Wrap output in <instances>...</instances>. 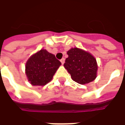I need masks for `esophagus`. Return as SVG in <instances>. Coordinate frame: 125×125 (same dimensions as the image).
Here are the masks:
<instances>
[{
	"label": "esophagus",
	"mask_w": 125,
	"mask_h": 125,
	"mask_svg": "<svg viewBox=\"0 0 125 125\" xmlns=\"http://www.w3.org/2000/svg\"><path fill=\"white\" fill-rule=\"evenodd\" d=\"M60 62H61V63H62V64H63V63H65V59H64V58H62V60H60Z\"/></svg>",
	"instance_id": "34e87169"
}]
</instances>
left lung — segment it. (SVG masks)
<instances>
[{
    "label": "left lung",
    "instance_id": "8db88e82",
    "mask_svg": "<svg viewBox=\"0 0 125 125\" xmlns=\"http://www.w3.org/2000/svg\"><path fill=\"white\" fill-rule=\"evenodd\" d=\"M64 68L68 70L73 81L85 84L94 81L96 78L98 65L96 59L90 53L77 47L67 52Z\"/></svg>",
    "mask_w": 125,
    "mask_h": 125
}]
</instances>
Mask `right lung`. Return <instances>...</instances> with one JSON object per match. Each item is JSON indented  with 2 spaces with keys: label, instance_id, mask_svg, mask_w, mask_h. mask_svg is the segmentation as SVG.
I'll use <instances>...</instances> for the list:
<instances>
[{
  "label": "right lung",
  "instance_id": "right-lung-1",
  "mask_svg": "<svg viewBox=\"0 0 125 125\" xmlns=\"http://www.w3.org/2000/svg\"><path fill=\"white\" fill-rule=\"evenodd\" d=\"M61 64L54 55L41 49L27 60L25 73L33 86H44L52 80Z\"/></svg>",
  "mask_w": 125,
  "mask_h": 125
}]
</instances>
